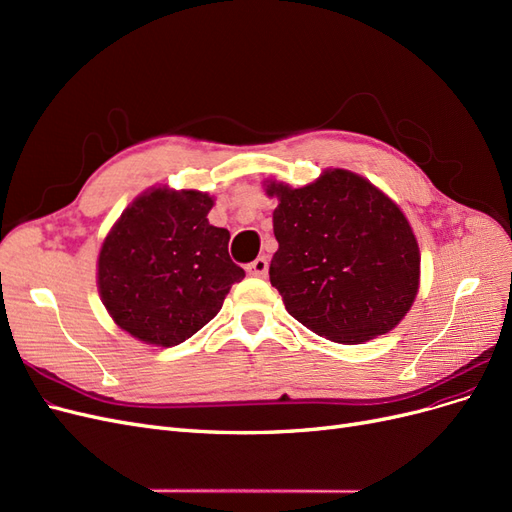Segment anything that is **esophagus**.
I'll return each mask as SVG.
<instances>
[{
    "mask_svg": "<svg viewBox=\"0 0 512 512\" xmlns=\"http://www.w3.org/2000/svg\"><path fill=\"white\" fill-rule=\"evenodd\" d=\"M267 271H269L267 256H258L254 262H250V265H247V273L254 275V277H265Z\"/></svg>",
    "mask_w": 512,
    "mask_h": 512,
    "instance_id": "obj_1",
    "label": "esophagus"
}]
</instances>
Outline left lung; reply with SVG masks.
Masks as SVG:
<instances>
[{
    "instance_id": "1",
    "label": "left lung",
    "mask_w": 512,
    "mask_h": 512,
    "mask_svg": "<svg viewBox=\"0 0 512 512\" xmlns=\"http://www.w3.org/2000/svg\"><path fill=\"white\" fill-rule=\"evenodd\" d=\"M267 194L280 198L269 277L288 314L339 344L395 329L414 303L421 256L393 200L342 168L299 190L269 183Z\"/></svg>"
}]
</instances>
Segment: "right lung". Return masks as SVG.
I'll list each match as a JSON object with an SVG mask.
<instances>
[{
  "mask_svg": "<svg viewBox=\"0 0 512 512\" xmlns=\"http://www.w3.org/2000/svg\"><path fill=\"white\" fill-rule=\"evenodd\" d=\"M203 192L138 196L108 232L98 286L108 314L141 342L177 346L220 312L245 271L228 256L230 232L211 226Z\"/></svg>",
  "mask_w": 512,
  "mask_h": 512,
  "instance_id": "obj_1",
  "label": "right lung"
}]
</instances>
